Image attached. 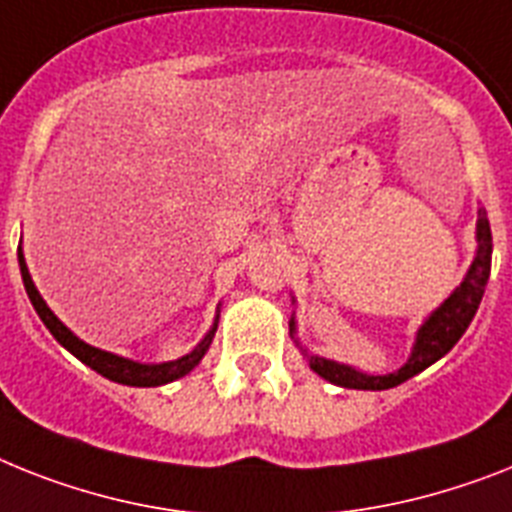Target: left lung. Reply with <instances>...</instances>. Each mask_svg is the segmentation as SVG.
I'll use <instances>...</instances> for the list:
<instances>
[{"label":"left lung","instance_id":"1","mask_svg":"<svg viewBox=\"0 0 512 512\" xmlns=\"http://www.w3.org/2000/svg\"><path fill=\"white\" fill-rule=\"evenodd\" d=\"M489 269H492V230H489L487 211L479 209V217H476V256L471 266H468L466 277H463V282L455 287L453 293L447 295L445 301L434 308L432 314L426 316L424 324L416 332L411 356L392 374H366V371L345 366V363L308 353L303 348V342L298 340V335H295L298 332L295 316L290 319V337L301 348L311 371H316L327 382L337 384V387H348V390H390V387H398L405 379L416 377L424 369H429L432 363H437L445 353L453 350L455 342L463 337L471 319L476 316V308H479L481 298H484V287H487L489 280Z\"/></svg>","mask_w":512,"mask_h":512}]
</instances>
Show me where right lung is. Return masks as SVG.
<instances>
[{
    "mask_svg": "<svg viewBox=\"0 0 512 512\" xmlns=\"http://www.w3.org/2000/svg\"><path fill=\"white\" fill-rule=\"evenodd\" d=\"M18 261H20V274H23L25 293H28V298H31L36 314L41 316V322H44L46 329L54 335V340H57L65 350H70L78 361L91 366L96 374L107 377L109 382L128 384V387H159V384H170L196 369L198 363H201V358L206 356L211 340H214V332H217V324H219V314L214 316V324H211V329L204 335V340L198 342L196 348L190 350V353L175 358V361L141 363V361H130V358L117 356V353H109V350L94 348V345H88V342L80 340L73 329H67L65 324L59 322L52 308L46 306V301L41 298V293H38L36 285H33L31 280V272H28V264H25L23 248H18Z\"/></svg>",
    "mask_w": 512,
    "mask_h": 512,
    "instance_id": "right-lung-1",
    "label": "right lung"
}]
</instances>
